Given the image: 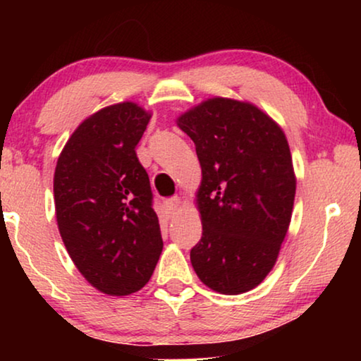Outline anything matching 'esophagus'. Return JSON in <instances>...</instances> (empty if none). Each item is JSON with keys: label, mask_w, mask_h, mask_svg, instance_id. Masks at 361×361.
<instances>
[{"label": "esophagus", "mask_w": 361, "mask_h": 361, "mask_svg": "<svg viewBox=\"0 0 361 361\" xmlns=\"http://www.w3.org/2000/svg\"><path fill=\"white\" fill-rule=\"evenodd\" d=\"M179 207H180V199H179V197H172V199H167L166 200V209H167V212H169L171 215L174 214V212L179 210Z\"/></svg>", "instance_id": "esophagus-1"}]
</instances>
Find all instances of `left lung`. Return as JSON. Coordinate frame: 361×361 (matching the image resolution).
I'll return each instance as SVG.
<instances>
[{
  "label": "left lung",
  "instance_id": "8db88e82",
  "mask_svg": "<svg viewBox=\"0 0 361 361\" xmlns=\"http://www.w3.org/2000/svg\"><path fill=\"white\" fill-rule=\"evenodd\" d=\"M202 167V238L190 261L202 283L241 294L278 259L295 195L289 145L278 123L246 102L209 98L177 118Z\"/></svg>",
  "mask_w": 361,
  "mask_h": 361
}]
</instances>
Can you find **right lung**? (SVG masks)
I'll list each match as a JSON object with an SVG mask.
<instances>
[{
	"mask_svg": "<svg viewBox=\"0 0 361 361\" xmlns=\"http://www.w3.org/2000/svg\"><path fill=\"white\" fill-rule=\"evenodd\" d=\"M149 118L133 102L93 113L68 137L54 174L63 245L83 278L110 295L140 290L162 251L149 177L136 156Z\"/></svg>",
	"mask_w": 361,
	"mask_h": 361,
	"instance_id": "1",
	"label": "right lung"
}]
</instances>
